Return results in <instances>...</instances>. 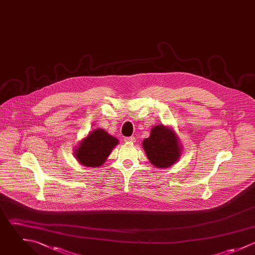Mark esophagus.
I'll return each mask as SVG.
<instances>
[{
	"label": "esophagus",
	"mask_w": 255,
	"mask_h": 255,
	"mask_svg": "<svg viewBox=\"0 0 255 255\" xmlns=\"http://www.w3.org/2000/svg\"><path fill=\"white\" fill-rule=\"evenodd\" d=\"M135 141H136V139H135V137H126L125 138V142L126 143H135Z\"/></svg>",
	"instance_id": "esophagus-1"
}]
</instances>
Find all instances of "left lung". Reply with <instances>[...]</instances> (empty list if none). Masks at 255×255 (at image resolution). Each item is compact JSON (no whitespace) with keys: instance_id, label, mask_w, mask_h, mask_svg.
<instances>
[{"instance_id":"1","label":"left lung","mask_w":255,"mask_h":255,"mask_svg":"<svg viewBox=\"0 0 255 255\" xmlns=\"http://www.w3.org/2000/svg\"><path fill=\"white\" fill-rule=\"evenodd\" d=\"M143 148L151 164L161 169L174 165L182 152L175 131L162 124L152 128L150 136L143 140Z\"/></svg>"}]
</instances>
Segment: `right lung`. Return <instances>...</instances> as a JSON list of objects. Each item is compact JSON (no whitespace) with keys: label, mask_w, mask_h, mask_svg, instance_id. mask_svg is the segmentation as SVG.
I'll return each instance as SVG.
<instances>
[{"label":"right lung","mask_w":255,"mask_h":255,"mask_svg":"<svg viewBox=\"0 0 255 255\" xmlns=\"http://www.w3.org/2000/svg\"><path fill=\"white\" fill-rule=\"evenodd\" d=\"M118 142L117 138L105 130L95 129L80 141L74 150V156L79 164L85 167H99L104 164Z\"/></svg>","instance_id":"1"}]
</instances>
